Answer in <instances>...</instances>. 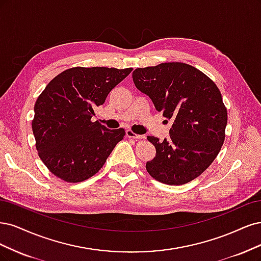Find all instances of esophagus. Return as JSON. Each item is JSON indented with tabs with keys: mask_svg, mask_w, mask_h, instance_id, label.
Listing matches in <instances>:
<instances>
[{
	"mask_svg": "<svg viewBox=\"0 0 261 261\" xmlns=\"http://www.w3.org/2000/svg\"><path fill=\"white\" fill-rule=\"evenodd\" d=\"M125 133H127V137H128V138L137 139V140H142V139H145V136H141V134H137V133H134L132 130H127V131H125Z\"/></svg>",
	"mask_w": 261,
	"mask_h": 261,
	"instance_id": "1",
	"label": "esophagus"
}]
</instances>
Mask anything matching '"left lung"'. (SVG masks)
I'll list each match as a JSON object with an SVG mask.
<instances>
[{"label":"left lung","mask_w":261,"mask_h":261,"mask_svg":"<svg viewBox=\"0 0 261 261\" xmlns=\"http://www.w3.org/2000/svg\"><path fill=\"white\" fill-rule=\"evenodd\" d=\"M132 78L156 111L172 121L168 139L147 137L156 148L153 161L146 163L147 172L169 186L194 180L224 142L228 113L219 89L204 72L178 62L137 68Z\"/></svg>","instance_id":"obj_1"}]
</instances>
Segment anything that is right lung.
<instances>
[{
    "label": "right lung",
    "mask_w": 261,
    "mask_h": 261,
    "mask_svg": "<svg viewBox=\"0 0 261 261\" xmlns=\"http://www.w3.org/2000/svg\"><path fill=\"white\" fill-rule=\"evenodd\" d=\"M132 68L73 67L49 81L35 105L32 131L39 157L66 182H82L99 171L124 137L92 121L94 108Z\"/></svg>",
    "instance_id": "add662e5"
}]
</instances>
